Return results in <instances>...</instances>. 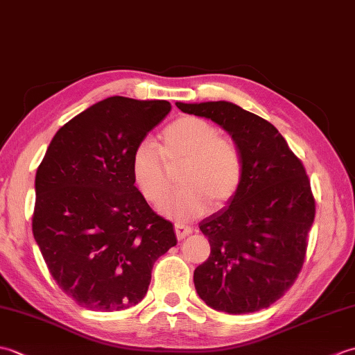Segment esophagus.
Instances as JSON below:
<instances>
[{
    "label": "esophagus",
    "mask_w": 355,
    "mask_h": 355,
    "mask_svg": "<svg viewBox=\"0 0 355 355\" xmlns=\"http://www.w3.org/2000/svg\"><path fill=\"white\" fill-rule=\"evenodd\" d=\"M173 227H175V235H177V239H184L186 236H189L191 233H192V229L189 227V225H186V224H180V223H177L175 225H173Z\"/></svg>",
    "instance_id": "esophagus-1"
}]
</instances>
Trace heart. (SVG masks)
<instances>
[{
    "label": "heart",
    "mask_w": 355,
    "mask_h": 355,
    "mask_svg": "<svg viewBox=\"0 0 355 355\" xmlns=\"http://www.w3.org/2000/svg\"><path fill=\"white\" fill-rule=\"evenodd\" d=\"M182 189L165 198L171 184L170 171L178 166ZM134 186L150 205L177 221H191L220 210L235 200L245 177L243 149L216 125L184 116L164 128L158 148L141 141L130 162Z\"/></svg>",
    "instance_id": "1"
}]
</instances>
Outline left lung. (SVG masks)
I'll use <instances>...</instances> for the list:
<instances>
[{"mask_svg":"<svg viewBox=\"0 0 355 355\" xmlns=\"http://www.w3.org/2000/svg\"><path fill=\"white\" fill-rule=\"evenodd\" d=\"M177 107L223 126L245 160L235 200L200 223L210 254L193 271L195 288L216 311L263 310L288 291L305 261L315 200L304 163L273 125L235 103Z\"/></svg>","mask_w":355,"mask_h":355,"instance_id":"1","label":"left lung"}]
</instances>
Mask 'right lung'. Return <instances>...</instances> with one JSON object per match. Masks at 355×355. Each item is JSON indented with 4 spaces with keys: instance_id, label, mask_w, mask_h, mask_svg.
<instances>
[{
    "instance_id": "right-lung-1",
    "label": "right lung",
    "mask_w": 355,
    "mask_h": 355,
    "mask_svg": "<svg viewBox=\"0 0 355 355\" xmlns=\"http://www.w3.org/2000/svg\"><path fill=\"white\" fill-rule=\"evenodd\" d=\"M171 108L108 97L55 134L36 171L33 236L59 288L88 310L139 304L154 262L177 244L130 171L134 148Z\"/></svg>"
}]
</instances>
